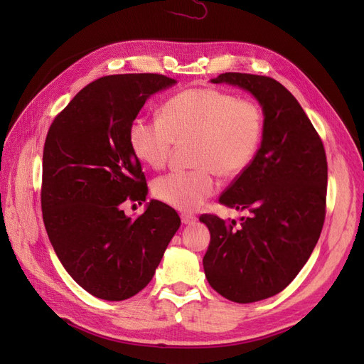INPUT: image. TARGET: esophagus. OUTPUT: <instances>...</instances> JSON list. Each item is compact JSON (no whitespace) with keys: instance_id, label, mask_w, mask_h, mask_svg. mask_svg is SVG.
<instances>
[{"instance_id":"esophagus-1","label":"esophagus","mask_w":364,"mask_h":364,"mask_svg":"<svg viewBox=\"0 0 364 364\" xmlns=\"http://www.w3.org/2000/svg\"><path fill=\"white\" fill-rule=\"evenodd\" d=\"M197 220V218L194 214H181V222L184 225H192Z\"/></svg>"}]
</instances>
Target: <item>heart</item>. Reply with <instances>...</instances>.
Segmentation results:
<instances>
[{
    "instance_id": "heart-1",
    "label": "heart",
    "mask_w": 364,
    "mask_h": 364,
    "mask_svg": "<svg viewBox=\"0 0 364 364\" xmlns=\"http://www.w3.org/2000/svg\"><path fill=\"white\" fill-rule=\"evenodd\" d=\"M264 136L257 102L215 87L186 89L162 105L159 119L139 115L128 129L136 156L164 167L176 144H191L196 168L159 176L153 194L180 211H196L218 191V173L236 178L252 166Z\"/></svg>"
}]
</instances>
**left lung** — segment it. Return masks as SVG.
Listing matches in <instances>:
<instances>
[{"instance_id":"1","label":"left lung","mask_w":364,"mask_h":364,"mask_svg":"<svg viewBox=\"0 0 364 364\" xmlns=\"http://www.w3.org/2000/svg\"><path fill=\"white\" fill-rule=\"evenodd\" d=\"M211 81L249 90L264 112L257 158L219 198L250 214L239 227L215 214L200 215L211 233L203 257L208 283L231 301L252 304L282 292L318 244L326 220L327 156L318 131L283 84L233 72Z\"/></svg>"}]
</instances>
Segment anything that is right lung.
I'll return each mask as SVG.
<instances>
[{
    "label": "right lung",
    "instance_id": "1",
    "mask_svg": "<svg viewBox=\"0 0 364 364\" xmlns=\"http://www.w3.org/2000/svg\"><path fill=\"white\" fill-rule=\"evenodd\" d=\"M175 84L158 73L98 78L54 117L43 146L41 203L59 261L92 296L125 300L159 266L180 215L151 200L131 219L123 205L146 198L128 129L146 98Z\"/></svg>",
    "mask_w": 364,
    "mask_h": 364
}]
</instances>
